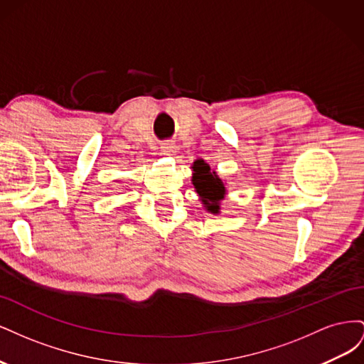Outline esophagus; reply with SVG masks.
<instances>
[{
	"label": "esophagus",
	"mask_w": 364,
	"mask_h": 364,
	"mask_svg": "<svg viewBox=\"0 0 364 364\" xmlns=\"http://www.w3.org/2000/svg\"><path fill=\"white\" fill-rule=\"evenodd\" d=\"M161 150L164 155H167V156H174L176 153H178V149H176V146L171 144V142H164Z\"/></svg>",
	"instance_id": "obj_1"
}]
</instances>
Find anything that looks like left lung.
Segmentation results:
<instances>
[{"label": "left lung", "instance_id": "obj_1", "mask_svg": "<svg viewBox=\"0 0 364 364\" xmlns=\"http://www.w3.org/2000/svg\"><path fill=\"white\" fill-rule=\"evenodd\" d=\"M191 168V182L203 208L214 215L220 214V209H222L220 205H222V200H225L226 197V186L223 181L218 178L215 170H211L209 164H206L203 159L196 161Z\"/></svg>", "mask_w": 364, "mask_h": 364}]
</instances>
